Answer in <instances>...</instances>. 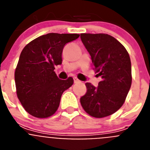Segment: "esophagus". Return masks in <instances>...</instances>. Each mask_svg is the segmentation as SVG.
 <instances>
[{
    "mask_svg": "<svg viewBox=\"0 0 150 150\" xmlns=\"http://www.w3.org/2000/svg\"><path fill=\"white\" fill-rule=\"evenodd\" d=\"M74 83H80V81H79V79H78L76 77H74Z\"/></svg>",
    "mask_w": 150,
    "mask_h": 150,
    "instance_id": "1",
    "label": "esophagus"
}]
</instances>
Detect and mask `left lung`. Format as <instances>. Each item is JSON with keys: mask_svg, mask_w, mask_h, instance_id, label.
I'll list each match as a JSON object with an SVG mask.
<instances>
[{"mask_svg": "<svg viewBox=\"0 0 150 150\" xmlns=\"http://www.w3.org/2000/svg\"><path fill=\"white\" fill-rule=\"evenodd\" d=\"M80 38L91 55L95 72L101 76L98 87L86 83L87 92L80 98L90 116L112 115L124 104L132 86V64L128 52L116 38L105 34H81Z\"/></svg>", "mask_w": 150, "mask_h": 150, "instance_id": "left-lung-1", "label": "left lung"}]
</instances>
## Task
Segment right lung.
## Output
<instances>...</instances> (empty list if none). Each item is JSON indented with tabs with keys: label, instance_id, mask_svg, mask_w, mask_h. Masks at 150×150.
<instances>
[{
	"label": "right lung",
	"instance_id": "right-lung-1",
	"mask_svg": "<svg viewBox=\"0 0 150 150\" xmlns=\"http://www.w3.org/2000/svg\"><path fill=\"white\" fill-rule=\"evenodd\" d=\"M79 37L49 33L30 41L22 50L15 71L16 87L18 100L31 116L53 115L63 92L74 83L72 77L59 79L54 70L55 65L62 64L64 45Z\"/></svg>",
	"mask_w": 150,
	"mask_h": 150
}]
</instances>
